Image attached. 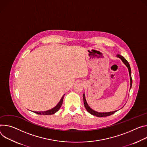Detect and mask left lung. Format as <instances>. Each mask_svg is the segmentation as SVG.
<instances>
[{"label": "left lung", "instance_id": "left-lung-1", "mask_svg": "<svg viewBox=\"0 0 147 147\" xmlns=\"http://www.w3.org/2000/svg\"><path fill=\"white\" fill-rule=\"evenodd\" d=\"M117 57L120 58L122 61L123 62V63L126 65L127 67L128 68V71H129V78H130V89H131V86H132V83H133V80H132V78H131V68H130V66H129V64L128 63V62L125 59L124 57H123V56L120 55H117ZM84 106L86 108V109L87 110V111L90 113L91 115H93V116H96L97 117H107L109 116H110L113 114L115 113L116 111H117V110L116 111H111V112H107V113H99V112H97L93 110H92L88 105L86 101V99H85V94H84Z\"/></svg>", "mask_w": 147, "mask_h": 147}]
</instances>
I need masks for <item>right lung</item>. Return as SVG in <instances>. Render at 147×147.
Here are the masks:
<instances>
[{"mask_svg":"<svg viewBox=\"0 0 147 147\" xmlns=\"http://www.w3.org/2000/svg\"><path fill=\"white\" fill-rule=\"evenodd\" d=\"M63 96L62 97V98L60 100V102L58 103V104L53 109L45 111H34L35 113L38 114V115H53V114L55 113L57 111H58L59 110V109H60V107H61L62 103H63Z\"/></svg>","mask_w":147,"mask_h":147,"instance_id":"1","label":"right lung"}]
</instances>
